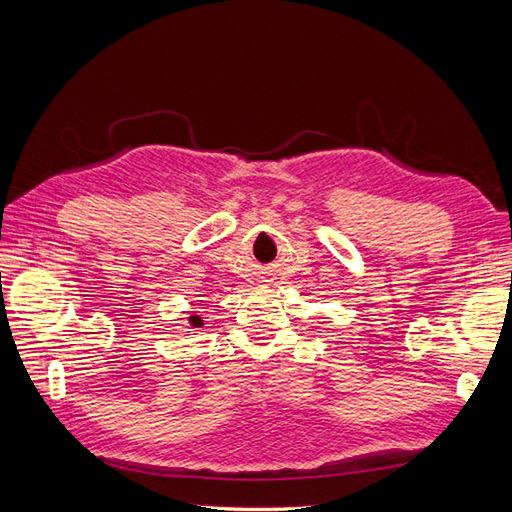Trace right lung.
<instances>
[{
    "mask_svg": "<svg viewBox=\"0 0 512 512\" xmlns=\"http://www.w3.org/2000/svg\"><path fill=\"white\" fill-rule=\"evenodd\" d=\"M190 324H192V329H200V327H203L205 322H203V318L194 314V316H190Z\"/></svg>",
    "mask_w": 512,
    "mask_h": 512,
    "instance_id": "add662e5",
    "label": "right lung"
}]
</instances>
